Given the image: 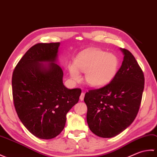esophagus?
I'll return each instance as SVG.
<instances>
[{
    "instance_id": "1",
    "label": "esophagus",
    "mask_w": 157,
    "mask_h": 157,
    "mask_svg": "<svg viewBox=\"0 0 157 157\" xmlns=\"http://www.w3.org/2000/svg\"><path fill=\"white\" fill-rule=\"evenodd\" d=\"M84 97H85V93H81V96H80V100L83 101V100H84Z\"/></svg>"
}]
</instances>
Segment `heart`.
I'll list each match as a JSON object with an SVG mask.
<instances>
[{
	"mask_svg": "<svg viewBox=\"0 0 157 157\" xmlns=\"http://www.w3.org/2000/svg\"><path fill=\"white\" fill-rule=\"evenodd\" d=\"M119 64V60L116 55L93 49L80 54L76 59L75 65L70 64L68 70L74 81L81 80L78 69L85 72V81L88 85L99 87L107 85L115 77Z\"/></svg>",
	"mask_w": 157,
	"mask_h": 157,
	"instance_id": "heart-1",
	"label": "heart"
}]
</instances>
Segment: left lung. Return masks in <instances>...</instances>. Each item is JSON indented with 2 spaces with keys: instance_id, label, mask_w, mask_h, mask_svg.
I'll return each mask as SVG.
<instances>
[{
  "instance_id": "1",
  "label": "left lung",
  "mask_w": 157,
  "mask_h": 157,
  "mask_svg": "<svg viewBox=\"0 0 157 157\" xmlns=\"http://www.w3.org/2000/svg\"><path fill=\"white\" fill-rule=\"evenodd\" d=\"M121 50L124 60L112 81L101 88L89 90L84 98L89 129L101 138L113 137L130 126L142 101L144 73L130 51Z\"/></svg>"
}]
</instances>
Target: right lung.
I'll return each instance as SVG.
<instances>
[{"instance_id": "1", "label": "right lung", "mask_w": 157, "mask_h": 157, "mask_svg": "<svg viewBox=\"0 0 157 157\" xmlns=\"http://www.w3.org/2000/svg\"><path fill=\"white\" fill-rule=\"evenodd\" d=\"M60 43H39L30 48L14 69V106L23 124L41 139L57 136L63 130L67 113L77 103L81 89L63 84V71L55 64ZM43 62H49L48 66Z\"/></svg>"}]
</instances>
